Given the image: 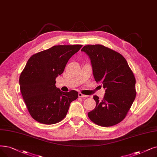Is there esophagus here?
Instances as JSON below:
<instances>
[{
    "label": "esophagus",
    "mask_w": 157,
    "mask_h": 157,
    "mask_svg": "<svg viewBox=\"0 0 157 157\" xmlns=\"http://www.w3.org/2000/svg\"><path fill=\"white\" fill-rule=\"evenodd\" d=\"M78 97H82V98H87V97H88V96L84 95V94H82V93H78Z\"/></svg>",
    "instance_id": "1"
}]
</instances>
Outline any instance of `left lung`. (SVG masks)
<instances>
[{
  "label": "left lung",
  "mask_w": 157,
  "mask_h": 157,
  "mask_svg": "<svg viewBox=\"0 0 157 157\" xmlns=\"http://www.w3.org/2000/svg\"><path fill=\"white\" fill-rule=\"evenodd\" d=\"M81 51L91 59L95 81L105 89L102 100L93 96L96 107L87 115L98 126H114L126 117L136 97L134 74L123 56L108 47L87 45Z\"/></svg>",
  "instance_id": "left-lung-1"
}]
</instances>
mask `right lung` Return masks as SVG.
Listing matches in <instances>:
<instances>
[{"mask_svg":"<svg viewBox=\"0 0 157 157\" xmlns=\"http://www.w3.org/2000/svg\"><path fill=\"white\" fill-rule=\"evenodd\" d=\"M82 45H58L33 55L22 71L20 89L28 110L34 120L54 124L63 120L71 102L78 98L75 90L63 92L55 86V78L63 73L67 62Z\"/></svg>","mask_w":157,"mask_h":157,"instance_id":"1","label":"right lung"}]
</instances>
